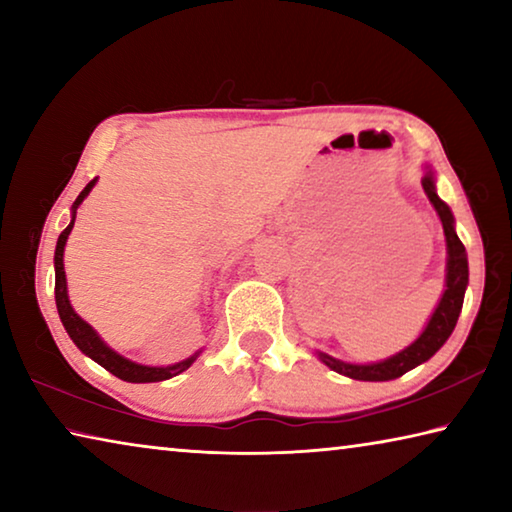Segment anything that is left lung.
Here are the masks:
<instances>
[{
	"label": "left lung",
	"instance_id": "obj_1",
	"mask_svg": "<svg viewBox=\"0 0 512 512\" xmlns=\"http://www.w3.org/2000/svg\"><path fill=\"white\" fill-rule=\"evenodd\" d=\"M422 187L424 192H427L431 205L436 207L440 221H443L447 255H449L447 257V289L443 293V298H440L436 311H433L427 327H424V332L420 334V339L411 343L406 350L397 352L391 359L359 366V363H345L329 357L325 352H318V357L325 366H329L334 372H341L345 377L361 379V381H388V379L402 377L404 372H409L411 368L431 359L433 354L443 348V343L454 332L458 314H461L463 309V298H465V287H467V255H465V246L461 244V239H458V235L454 232L452 210H449V207L440 201V196L436 194V185H433L431 171H427V176L422 178Z\"/></svg>",
	"mask_w": 512,
	"mask_h": 512
}]
</instances>
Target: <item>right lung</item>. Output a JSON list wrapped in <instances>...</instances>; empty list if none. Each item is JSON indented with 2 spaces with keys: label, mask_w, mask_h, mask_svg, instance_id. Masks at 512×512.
I'll return each instance as SVG.
<instances>
[{
  "label": "right lung",
  "mask_w": 512,
  "mask_h": 512,
  "mask_svg": "<svg viewBox=\"0 0 512 512\" xmlns=\"http://www.w3.org/2000/svg\"><path fill=\"white\" fill-rule=\"evenodd\" d=\"M97 183V178L90 180L88 185H85L83 192L76 198L74 205H72V223L67 225V228L60 232L58 237V244H56V255H54V266H56V307H58V316L63 320V325L67 329L69 339L76 343V348H79L83 354H88L90 359H94L99 363V366L106 368L112 375L124 379V381H133V384H149V381H162V379H171L180 375V372L187 370L192 363L196 361L198 354L194 357H189L180 363H173V366L167 368H155V366H142V363H135L131 359H124L121 354H117L115 350H110L106 343L99 339V334L94 332V329L85 323V320L76 314L69 305V298H67V280H65V266H63V253H65V241L69 237V232L74 228V219H76V207L83 203V198L90 194V189Z\"/></svg>",
  "instance_id": "obj_1"
}]
</instances>
